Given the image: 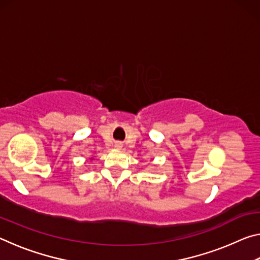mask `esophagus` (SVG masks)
Masks as SVG:
<instances>
[{"label": "esophagus", "mask_w": 260, "mask_h": 260, "mask_svg": "<svg viewBox=\"0 0 260 260\" xmlns=\"http://www.w3.org/2000/svg\"><path fill=\"white\" fill-rule=\"evenodd\" d=\"M114 148H116L117 150H120V149L122 148V143L119 142V141H118V142H114Z\"/></svg>", "instance_id": "obj_1"}]
</instances>
